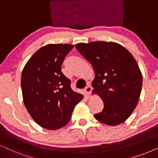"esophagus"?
Masks as SVG:
<instances>
[{
  "label": "esophagus",
  "mask_w": 158,
  "mask_h": 158,
  "mask_svg": "<svg viewBox=\"0 0 158 158\" xmlns=\"http://www.w3.org/2000/svg\"><path fill=\"white\" fill-rule=\"evenodd\" d=\"M92 87L91 86H86L85 88H84V92L86 93V94L87 95V96H89V95L90 94L91 92H92Z\"/></svg>",
  "instance_id": "1"
}]
</instances>
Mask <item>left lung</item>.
I'll use <instances>...</instances> for the list:
<instances>
[{"label": "left lung", "instance_id": "left-lung-1", "mask_svg": "<svg viewBox=\"0 0 158 158\" xmlns=\"http://www.w3.org/2000/svg\"><path fill=\"white\" fill-rule=\"evenodd\" d=\"M75 47L90 62L95 72L93 92L99 94L104 109L95 119L110 126L124 123L136 107L143 76L132 55L114 42L93 41Z\"/></svg>", "mask_w": 158, "mask_h": 158}]
</instances>
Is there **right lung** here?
I'll list each match as a JSON object with an SVG mask.
<instances>
[{
	"label": "right lung",
	"instance_id": "add662e5",
	"mask_svg": "<svg viewBox=\"0 0 158 158\" xmlns=\"http://www.w3.org/2000/svg\"><path fill=\"white\" fill-rule=\"evenodd\" d=\"M74 46L48 44L30 58L21 74V89L26 108L39 125L56 130L70 121L73 110L84 98L71 88V81L61 65Z\"/></svg>",
	"mask_w": 158,
	"mask_h": 158
}]
</instances>
